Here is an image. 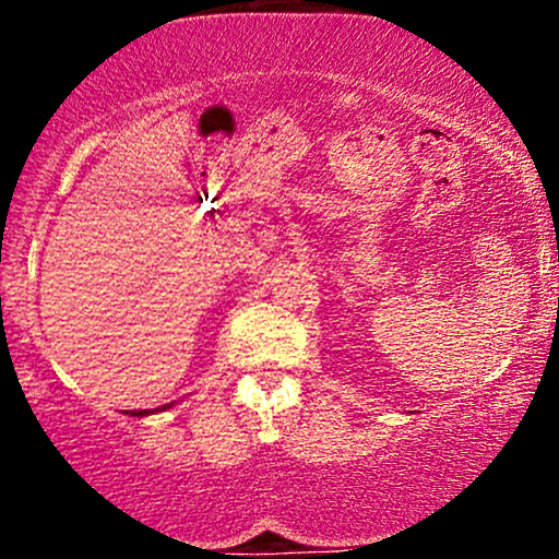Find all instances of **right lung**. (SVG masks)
<instances>
[{
	"label": "right lung",
	"instance_id": "obj_1",
	"mask_svg": "<svg viewBox=\"0 0 559 559\" xmlns=\"http://www.w3.org/2000/svg\"><path fill=\"white\" fill-rule=\"evenodd\" d=\"M159 409H165V407H157L155 413H159ZM128 415H133V418H144V415H150V409H131Z\"/></svg>",
	"mask_w": 559,
	"mask_h": 559
}]
</instances>
